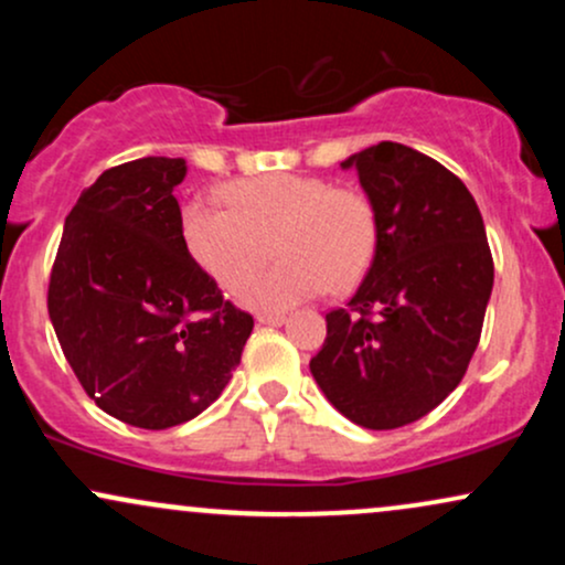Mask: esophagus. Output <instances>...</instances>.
<instances>
[{"instance_id":"34e87169","label":"esophagus","mask_w":565,"mask_h":565,"mask_svg":"<svg viewBox=\"0 0 565 565\" xmlns=\"http://www.w3.org/2000/svg\"><path fill=\"white\" fill-rule=\"evenodd\" d=\"M287 321L281 313H260L257 316V323H265V327H281Z\"/></svg>"}]
</instances>
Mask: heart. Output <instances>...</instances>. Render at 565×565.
Instances as JSON below:
<instances>
[{
  "label": "heart",
  "mask_w": 565,
  "mask_h": 565,
  "mask_svg": "<svg viewBox=\"0 0 565 565\" xmlns=\"http://www.w3.org/2000/svg\"><path fill=\"white\" fill-rule=\"evenodd\" d=\"M223 201L228 210L188 201L180 231L193 260L231 291L259 267L271 242L277 263L238 291L252 310H287L327 287L345 291L377 255L380 217L364 188L270 172L228 183Z\"/></svg>",
  "instance_id": "b5f03b06"
}]
</instances>
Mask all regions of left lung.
Returning a JSON list of instances; mask_svg holds the SVG:
<instances>
[{"label": "left lung", "instance_id": "left-lung-1", "mask_svg": "<svg viewBox=\"0 0 565 565\" xmlns=\"http://www.w3.org/2000/svg\"><path fill=\"white\" fill-rule=\"evenodd\" d=\"M380 217L372 268L327 313L310 372L350 423L395 430L459 385L481 340L494 260L476 199L436 159L382 140L353 153Z\"/></svg>", "mask_w": 565, "mask_h": 565}]
</instances>
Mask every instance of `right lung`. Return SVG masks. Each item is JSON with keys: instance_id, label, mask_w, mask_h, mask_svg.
<instances>
[{"instance_id": "1", "label": "right lung", "mask_w": 565, "mask_h": 565, "mask_svg": "<svg viewBox=\"0 0 565 565\" xmlns=\"http://www.w3.org/2000/svg\"><path fill=\"white\" fill-rule=\"evenodd\" d=\"M185 161L111 167L68 212L47 289L63 355L121 423L167 430L215 404L255 319L188 255L174 188Z\"/></svg>"}]
</instances>
